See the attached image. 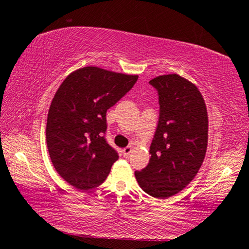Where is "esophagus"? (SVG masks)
I'll return each instance as SVG.
<instances>
[{
  "mask_svg": "<svg viewBox=\"0 0 249 249\" xmlns=\"http://www.w3.org/2000/svg\"><path fill=\"white\" fill-rule=\"evenodd\" d=\"M132 150H133V147L132 146L125 147V148L123 149V155L124 156H128L130 153H132Z\"/></svg>",
  "mask_w": 249,
  "mask_h": 249,
  "instance_id": "esophagus-1",
  "label": "esophagus"
}]
</instances>
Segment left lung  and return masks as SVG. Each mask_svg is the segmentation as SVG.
Returning <instances> with one entry per match:
<instances>
[{
  "mask_svg": "<svg viewBox=\"0 0 249 249\" xmlns=\"http://www.w3.org/2000/svg\"><path fill=\"white\" fill-rule=\"evenodd\" d=\"M158 92L159 121L151 142L148 165L135 171L149 196L167 199L191 182L208 147V111L201 92L179 74L150 80Z\"/></svg>",
  "mask_w": 249,
  "mask_h": 249,
  "instance_id": "obj_1",
  "label": "left lung"
}]
</instances>
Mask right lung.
Listing matches in <instances>:
<instances>
[{"label": "right lung", "mask_w": 249, "mask_h": 249, "mask_svg": "<svg viewBox=\"0 0 249 249\" xmlns=\"http://www.w3.org/2000/svg\"><path fill=\"white\" fill-rule=\"evenodd\" d=\"M138 75L84 67L67 77L50 104L46 141L54 169L78 190L104 182L119 155L107 144V111Z\"/></svg>", "instance_id": "obj_1"}]
</instances>
